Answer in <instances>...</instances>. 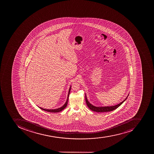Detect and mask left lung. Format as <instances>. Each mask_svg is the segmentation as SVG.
Returning <instances> with one entry per match:
<instances>
[{
  "mask_svg": "<svg viewBox=\"0 0 154 154\" xmlns=\"http://www.w3.org/2000/svg\"><path fill=\"white\" fill-rule=\"evenodd\" d=\"M128 95H129V94L127 96V97H126V99L123 101L121 102L120 103L116 104V106H93L92 104H91L90 102H88L86 94H85V100H86L87 105L88 108L91 109V110L96 112H110L114 110H115L116 108H118L119 106H121V104H122L124 102H125V100H127Z\"/></svg>",
  "mask_w": 154,
  "mask_h": 154,
  "instance_id": "left-lung-1",
  "label": "left lung"
}]
</instances>
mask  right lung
<instances>
[{
  "mask_svg": "<svg viewBox=\"0 0 154 154\" xmlns=\"http://www.w3.org/2000/svg\"><path fill=\"white\" fill-rule=\"evenodd\" d=\"M71 88V86H70V87L69 88L68 96H67V100L66 101V103H65V104H64L63 106L61 107L60 108L55 109H44V108H41V107H39L40 109L43 110L48 112H52V113H57V112H59L62 111V110H63V109L66 107L67 104V103H68V98H69V94H70V92Z\"/></svg>",
  "mask_w": 154,
  "mask_h": 154,
  "instance_id": "add662e5",
  "label": "right lung"
}]
</instances>
